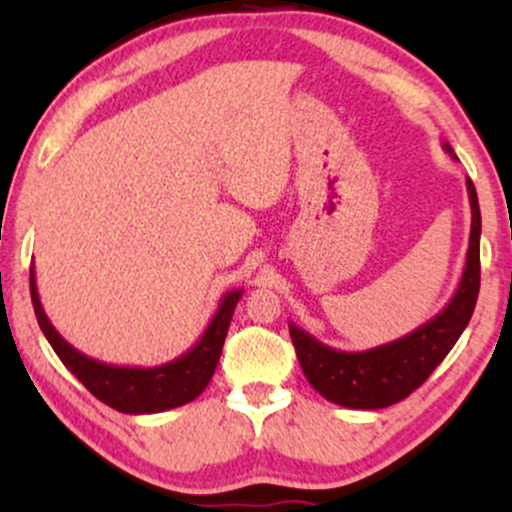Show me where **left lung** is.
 <instances>
[{"instance_id": "obj_1", "label": "left lung", "mask_w": 512, "mask_h": 512, "mask_svg": "<svg viewBox=\"0 0 512 512\" xmlns=\"http://www.w3.org/2000/svg\"><path fill=\"white\" fill-rule=\"evenodd\" d=\"M443 149L452 158L455 151L445 142ZM469 207H472V231H469L467 262H464L460 286L455 296L436 317L416 327L404 337L375 346L366 351H339L322 344L313 334L291 322L289 332L296 346L308 383L322 397L339 407L349 409H383L402 402L419 385L426 383L428 375L438 363L450 354L469 317L474 313L479 296V238H481V211L474 182L467 178Z\"/></svg>"}]
</instances>
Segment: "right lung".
Instances as JSON below:
<instances>
[{
	"label": "right lung",
	"mask_w": 512,
	"mask_h": 512,
	"mask_svg": "<svg viewBox=\"0 0 512 512\" xmlns=\"http://www.w3.org/2000/svg\"><path fill=\"white\" fill-rule=\"evenodd\" d=\"M240 296H243V289L228 291L221 298L219 308H216L199 342L182 356L173 358V361L154 368L110 366V363L81 354L52 327L43 310V303H40L35 272L31 267V301L45 339L55 349V354L60 356L64 366L72 370L79 383L93 397H98L108 407L122 411V414H156V411L182 407V404L202 395L211 375H214L216 363H219L228 325H231L233 310H236Z\"/></svg>",
	"instance_id": "1"
}]
</instances>
